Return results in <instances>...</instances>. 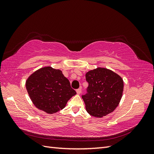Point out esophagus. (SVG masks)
Masks as SVG:
<instances>
[{
  "label": "esophagus",
  "instance_id": "34e87169",
  "mask_svg": "<svg viewBox=\"0 0 154 154\" xmlns=\"http://www.w3.org/2000/svg\"><path fill=\"white\" fill-rule=\"evenodd\" d=\"M76 92H77L78 94H80L81 92H82L81 88H78V89H76Z\"/></svg>",
  "mask_w": 154,
  "mask_h": 154
}]
</instances>
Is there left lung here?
<instances>
[{
	"label": "left lung",
	"instance_id": "left-lung-1",
	"mask_svg": "<svg viewBox=\"0 0 154 154\" xmlns=\"http://www.w3.org/2000/svg\"><path fill=\"white\" fill-rule=\"evenodd\" d=\"M88 83L87 93L82 95L90 115L102 118L113 112L119 103L123 91V80L118 74L97 67L85 74Z\"/></svg>",
	"mask_w": 154,
	"mask_h": 154
}]
</instances>
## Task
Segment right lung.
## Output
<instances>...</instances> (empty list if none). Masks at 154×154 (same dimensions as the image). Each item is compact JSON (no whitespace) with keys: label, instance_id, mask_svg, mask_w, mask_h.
Instances as JSON below:
<instances>
[{"label":"right lung","instance_id":"1","mask_svg":"<svg viewBox=\"0 0 154 154\" xmlns=\"http://www.w3.org/2000/svg\"><path fill=\"white\" fill-rule=\"evenodd\" d=\"M26 87L36 108L51 114L63 109L76 94L62 72L49 66L32 73L27 78Z\"/></svg>","mask_w":154,"mask_h":154}]
</instances>
